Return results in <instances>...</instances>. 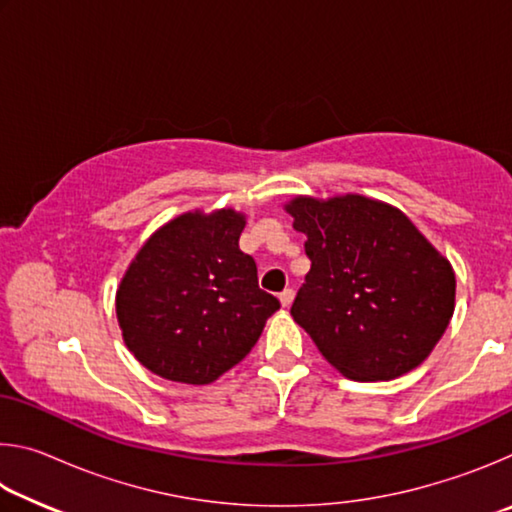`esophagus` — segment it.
<instances>
[{
    "instance_id": "34e87169",
    "label": "esophagus",
    "mask_w": 512,
    "mask_h": 512,
    "mask_svg": "<svg viewBox=\"0 0 512 512\" xmlns=\"http://www.w3.org/2000/svg\"><path fill=\"white\" fill-rule=\"evenodd\" d=\"M293 298H296V291H293V289H284V291L280 293V302H282V307H289L291 302H293Z\"/></svg>"
}]
</instances>
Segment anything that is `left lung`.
Instances as JSON below:
<instances>
[{"label":"left lung","instance_id":"1","mask_svg":"<svg viewBox=\"0 0 512 512\" xmlns=\"http://www.w3.org/2000/svg\"><path fill=\"white\" fill-rule=\"evenodd\" d=\"M311 262L291 316L348 379L388 381L429 357L454 314L452 264L397 207L359 194L287 205Z\"/></svg>","mask_w":512,"mask_h":512}]
</instances>
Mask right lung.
<instances>
[{
  "instance_id": "right-lung-1",
  "label": "right lung",
  "mask_w": 512,
  "mask_h": 512,
  "mask_svg": "<svg viewBox=\"0 0 512 512\" xmlns=\"http://www.w3.org/2000/svg\"><path fill=\"white\" fill-rule=\"evenodd\" d=\"M244 214L187 212L151 235L117 289L121 336L153 375L210 384L246 357L280 300L241 253Z\"/></svg>"
}]
</instances>
